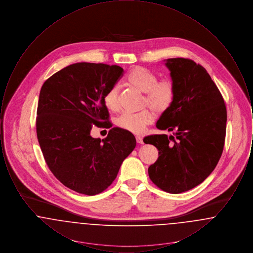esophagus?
I'll use <instances>...</instances> for the list:
<instances>
[{
	"instance_id": "34e87169",
	"label": "esophagus",
	"mask_w": 253,
	"mask_h": 253,
	"mask_svg": "<svg viewBox=\"0 0 253 253\" xmlns=\"http://www.w3.org/2000/svg\"><path fill=\"white\" fill-rule=\"evenodd\" d=\"M135 139H136V142H137V143L143 144V139H142V137H141L140 135H136V136H135Z\"/></svg>"
}]
</instances>
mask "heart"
I'll list each match as a JSON object with an SVG mask.
<instances>
[{"instance_id":"obj_1","label":"heart","mask_w":253,"mask_h":253,"mask_svg":"<svg viewBox=\"0 0 253 253\" xmlns=\"http://www.w3.org/2000/svg\"><path fill=\"white\" fill-rule=\"evenodd\" d=\"M127 82L138 91L145 93L143 105L152 109H145L134 114L125 113L118 120V125L129 132L141 133L147 125L155 121V112L162 114L171 106L175 95L174 85L169 80L157 81L154 73L140 66L132 68L129 72ZM104 104L112 112L120 110V85H113L109 89L104 96Z\"/></svg>"}]
</instances>
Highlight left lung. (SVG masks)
Returning <instances> with one entry per match:
<instances>
[{"label":"left lung","instance_id":"1","mask_svg":"<svg viewBox=\"0 0 253 253\" xmlns=\"http://www.w3.org/2000/svg\"><path fill=\"white\" fill-rule=\"evenodd\" d=\"M164 62L175 95L157 128L173 131L175 138L162 133L148 135L143 141L159 151L156 163L148 169L151 180L176 194L201 184L216 167L225 143L227 109L204 67L183 58Z\"/></svg>","mask_w":253,"mask_h":253}]
</instances>
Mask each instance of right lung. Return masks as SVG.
<instances>
[{"label": "right lung", "mask_w": 253, "mask_h": 253, "mask_svg": "<svg viewBox=\"0 0 253 253\" xmlns=\"http://www.w3.org/2000/svg\"><path fill=\"white\" fill-rule=\"evenodd\" d=\"M123 72L118 65L77 62L42 86L38 140L50 170L77 193L95 195L106 190L136 145L132 132L119 127L103 139L90 133L93 124L112 127L104 96Z\"/></svg>", "instance_id": "1"}]
</instances>
